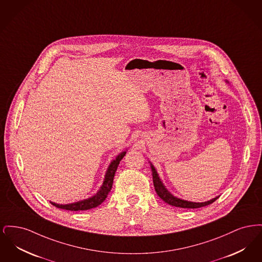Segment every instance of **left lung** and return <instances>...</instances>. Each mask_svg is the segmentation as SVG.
Instances as JSON below:
<instances>
[{
  "label": "left lung",
  "mask_w": 262,
  "mask_h": 262,
  "mask_svg": "<svg viewBox=\"0 0 262 262\" xmlns=\"http://www.w3.org/2000/svg\"><path fill=\"white\" fill-rule=\"evenodd\" d=\"M226 82L228 83V81L226 80ZM150 163V168H151V172H152V178H153V185L155 187V190L158 194V196L164 200L166 203L173 205L176 207H181V208H200V207H203L206 205H209L213 203L215 200H217L219 196H216L212 200H208V201H204V202H192V201H188V200H182L179 199L177 196L173 195L166 187L164 186L159 174L157 173V170L155 169V167L152 165V163Z\"/></svg>",
  "instance_id": "8db88e82"
}]
</instances>
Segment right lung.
<instances>
[{
    "label": "right lung",
    "instance_id": "obj_1",
    "mask_svg": "<svg viewBox=\"0 0 262 262\" xmlns=\"http://www.w3.org/2000/svg\"><path fill=\"white\" fill-rule=\"evenodd\" d=\"M126 153V150L121 152L120 154H118V156L115 158V160H113L110 163L106 173L104 177V181L103 184L99 188V190L92 195L91 198H88L86 200H79L76 202L73 203H68V204H59V203H55L50 201L51 204H53L54 206L61 208V209H66V210H71V211H80V210H88L91 208H95L98 205H100L104 200H106L108 193L110 192L113 186V181H114V177L115 173L117 171L118 165L120 164V161L124 158V156Z\"/></svg>",
    "mask_w": 262,
    "mask_h": 262
}]
</instances>
